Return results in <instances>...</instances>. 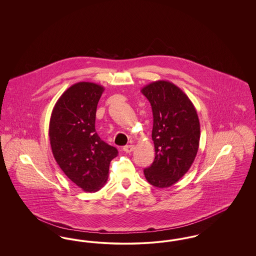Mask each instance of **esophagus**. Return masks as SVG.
<instances>
[{"mask_svg": "<svg viewBox=\"0 0 256 256\" xmlns=\"http://www.w3.org/2000/svg\"><path fill=\"white\" fill-rule=\"evenodd\" d=\"M134 145H128V146H124L122 148V150H124V152H126V154H130L132 152H134Z\"/></svg>", "mask_w": 256, "mask_h": 256, "instance_id": "obj_1", "label": "esophagus"}]
</instances>
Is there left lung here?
Here are the masks:
<instances>
[{
  "label": "left lung",
  "instance_id": "8db88e82",
  "mask_svg": "<svg viewBox=\"0 0 256 256\" xmlns=\"http://www.w3.org/2000/svg\"><path fill=\"white\" fill-rule=\"evenodd\" d=\"M154 115L152 138L156 158L144 170L148 182L167 188L178 182L196 158L200 126L194 104L182 90L167 80H156L141 89Z\"/></svg>",
  "mask_w": 256,
  "mask_h": 256
}]
</instances>
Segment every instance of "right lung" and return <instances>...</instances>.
I'll return each instance as SVG.
<instances>
[{
	"mask_svg": "<svg viewBox=\"0 0 256 256\" xmlns=\"http://www.w3.org/2000/svg\"><path fill=\"white\" fill-rule=\"evenodd\" d=\"M104 91L93 82L74 84L58 100L50 120L54 158L67 178L86 192H97L106 183L110 162L118 154L95 130Z\"/></svg>",
	"mask_w": 256,
	"mask_h": 256,
	"instance_id": "add662e5",
	"label": "right lung"
}]
</instances>
